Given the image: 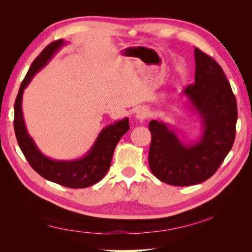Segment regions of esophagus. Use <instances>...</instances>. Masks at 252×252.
<instances>
[{"instance_id": "esophagus-1", "label": "esophagus", "mask_w": 252, "mask_h": 252, "mask_svg": "<svg viewBox=\"0 0 252 252\" xmlns=\"http://www.w3.org/2000/svg\"><path fill=\"white\" fill-rule=\"evenodd\" d=\"M136 119L139 121H143L145 119H147L148 117V111L145 108H140L138 111H136Z\"/></svg>"}]
</instances>
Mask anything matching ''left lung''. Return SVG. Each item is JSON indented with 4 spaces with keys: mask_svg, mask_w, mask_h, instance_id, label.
<instances>
[{
    "mask_svg": "<svg viewBox=\"0 0 252 252\" xmlns=\"http://www.w3.org/2000/svg\"><path fill=\"white\" fill-rule=\"evenodd\" d=\"M194 83L183 94L201 118V138L184 145L163 122L152 120L148 125L149 168L156 178L172 186H191L212 177L235 138L238 107L222 67L199 48L194 49Z\"/></svg>",
    "mask_w": 252,
    "mask_h": 252,
    "instance_id": "8db88e82",
    "label": "left lung"
}]
</instances>
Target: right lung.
<instances>
[{"label": "right lung", "mask_w": 252, "mask_h": 252, "mask_svg": "<svg viewBox=\"0 0 252 252\" xmlns=\"http://www.w3.org/2000/svg\"><path fill=\"white\" fill-rule=\"evenodd\" d=\"M64 45L63 40L50 43L30 66L23 80L14 102V132L19 146L30 166L41 177L68 188H86L100 182L107 173L114 149L120 139L129 130L128 118L105 127L98 134L94 146L86 156L73 161H56L45 157L27 132L22 112V97L24 89L33 75L46 65L55 53Z\"/></svg>", "instance_id": "1"}]
</instances>
